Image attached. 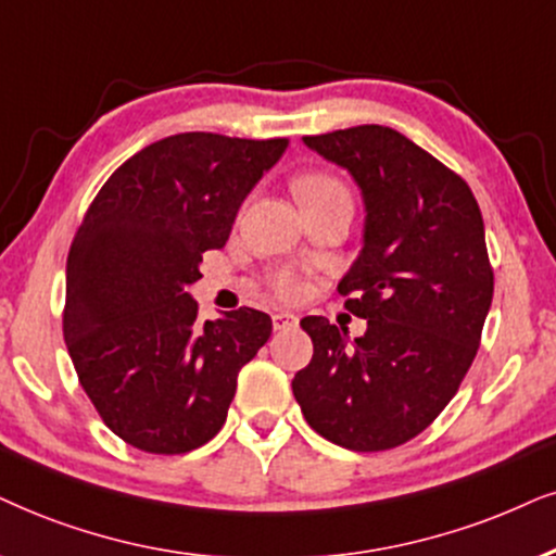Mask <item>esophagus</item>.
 I'll list each match as a JSON object with an SVG mask.
<instances>
[{
  "mask_svg": "<svg viewBox=\"0 0 556 556\" xmlns=\"http://www.w3.org/2000/svg\"><path fill=\"white\" fill-rule=\"evenodd\" d=\"M298 315H292V313H274L271 315V326H274V330H290V328H294L298 326Z\"/></svg>",
  "mask_w": 556,
  "mask_h": 556,
  "instance_id": "obj_1",
  "label": "esophagus"
}]
</instances>
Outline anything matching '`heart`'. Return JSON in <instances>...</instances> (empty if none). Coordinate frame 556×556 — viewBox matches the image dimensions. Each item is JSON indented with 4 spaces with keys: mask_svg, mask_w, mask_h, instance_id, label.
Instances as JSON below:
<instances>
[{
    "mask_svg": "<svg viewBox=\"0 0 556 556\" xmlns=\"http://www.w3.org/2000/svg\"><path fill=\"white\" fill-rule=\"evenodd\" d=\"M328 189H343V187L336 179L323 177V174H305V177L294 181V194H298V200L307 194L328 192ZM274 285H277V292L282 294V298H292V294H298V279H294L292 274H279Z\"/></svg>",
    "mask_w": 556,
    "mask_h": 556,
    "instance_id": "heart-1",
    "label": "heart"
}]
</instances>
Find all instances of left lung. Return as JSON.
<instances>
[{
	"instance_id": "obj_1",
	"label": "left lung",
	"mask_w": 556,
	"mask_h": 556,
	"mask_svg": "<svg viewBox=\"0 0 556 556\" xmlns=\"http://www.w3.org/2000/svg\"><path fill=\"white\" fill-rule=\"evenodd\" d=\"M346 168L364 202L362 251L343 274L367 333L300 320L313 359L292 379L302 416L351 452H384L433 424L456 395L493 302L484 223L467 181L384 125L302 138Z\"/></svg>"
}]
</instances>
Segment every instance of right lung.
<instances>
[{
    "instance_id": "1",
    "label": "right lung",
    "mask_w": 556,
    "mask_h": 556,
    "mask_svg": "<svg viewBox=\"0 0 556 556\" xmlns=\"http://www.w3.org/2000/svg\"><path fill=\"white\" fill-rule=\"evenodd\" d=\"M287 146L217 132L156 140L104 181L76 230L63 339L97 413L140 452L207 444L238 371L269 341L271 318L254 307L197 323L187 290Z\"/></svg>"
}]
</instances>
